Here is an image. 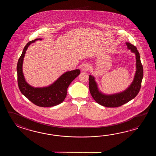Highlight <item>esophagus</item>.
<instances>
[{
  "label": "esophagus",
  "mask_w": 156,
  "mask_h": 156,
  "mask_svg": "<svg viewBox=\"0 0 156 156\" xmlns=\"http://www.w3.org/2000/svg\"><path fill=\"white\" fill-rule=\"evenodd\" d=\"M89 66L86 63H83L81 67V69L83 71H86L89 70Z\"/></svg>",
  "instance_id": "obj_1"
}]
</instances>
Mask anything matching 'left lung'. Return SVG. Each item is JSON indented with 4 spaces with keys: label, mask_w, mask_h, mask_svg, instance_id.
<instances>
[{
    "label": "left lung",
    "mask_w": 156,
    "mask_h": 156,
    "mask_svg": "<svg viewBox=\"0 0 156 156\" xmlns=\"http://www.w3.org/2000/svg\"><path fill=\"white\" fill-rule=\"evenodd\" d=\"M127 48L136 55V71L131 84L126 89L119 93L106 94L100 90L95 77L89 75V90L90 94L96 103L105 107L114 108L121 106L133 99L139 93L143 76V69L139 52L136 46L126 42Z\"/></svg>",
    "instance_id": "1"
}]
</instances>
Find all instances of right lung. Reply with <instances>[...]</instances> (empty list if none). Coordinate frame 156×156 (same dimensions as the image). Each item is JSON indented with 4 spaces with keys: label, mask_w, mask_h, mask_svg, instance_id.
<instances>
[{
    "label": "right lung",
    "mask_w": 156,
    "mask_h": 156,
    "mask_svg": "<svg viewBox=\"0 0 156 156\" xmlns=\"http://www.w3.org/2000/svg\"><path fill=\"white\" fill-rule=\"evenodd\" d=\"M41 38L30 41L24 47L17 63L18 84L22 94L33 104L41 107L54 106L62 103L67 95V89L70 83L80 73L79 69L67 71L50 85L33 87L27 83L24 76L23 63L25 54L32 43Z\"/></svg>",
    "instance_id": "1"
}]
</instances>
